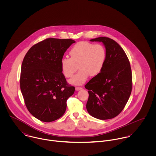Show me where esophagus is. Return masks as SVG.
<instances>
[{"label": "esophagus", "instance_id": "obj_1", "mask_svg": "<svg viewBox=\"0 0 156 156\" xmlns=\"http://www.w3.org/2000/svg\"><path fill=\"white\" fill-rule=\"evenodd\" d=\"M75 89H76V90H77V91H78V90H81V89H82V88H81V87H76L75 88Z\"/></svg>", "mask_w": 156, "mask_h": 156}]
</instances>
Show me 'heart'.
I'll use <instances>...</instances> for the list:
<instances>
[{"label": "heart", "mask_w": 156, "mask_h": 156, "mask_svg": "<svg viewBox=\"0 0 156 156\" xmlns=\"http://www.w3.org/2000/svg\"><path fill=\"white\" fill-rule=\"evenodd\" d=\"M71 58L61 59V69L67 77H71L77 69H80L69 83L80 85L83 84L89 75L95 76L103 69L106 60V50L103 45L93 44L88 41H80L74 45L69 51Z\"/></svg>", "instance_id": "heart-1"}]
</instances>
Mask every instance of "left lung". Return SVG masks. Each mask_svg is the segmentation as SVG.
<instances>
[{
  "instance_id": "1",
  "label": "left lung",
  "mask_w": 156,
  "mask_h": 156,
  "mask_svg": "<svg viewBox=\"0 0 156 156\" xmlns=\"http://www.w3.org/2000/svg\"><path fill=\"white\" fill-rule=\"evenodd\" d=\"M90 41L102 42L106 50V60L101 72L85 85L89 98L87 109L99 119H112L124 109L132 89V73L129 59L122 47L108 37H98Z\"/></svg>"
}]
</instances>
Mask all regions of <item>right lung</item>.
<instances>
[{"instance_id": "right-lung-1", "label": "right lung", "mask_w": 156, "mask_h": 156, "mask_svg": "<svg viewBox=\"0 0 156 156\" xmlns=\"http://www.w3.org/2000/svg\"><path fill=\"white\" fill-rule=\"evenodd\" d=\"M74 43L71 39L47 38L34 45L23 59L20 79L23 97L27 110L41 121L61 118L67 99L75 91L61 69L64 53Z\"/></svg>"}]
</instances>
